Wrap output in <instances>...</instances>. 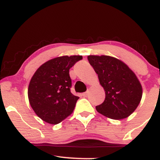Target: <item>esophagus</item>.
Listing matches in <instances>:
<instances>
[{
  "label": "esophagus",
  "mask_w": 160,
  "mask_h": 160,
  "mask_svg": "<svg viewBox=\"0 0 160 160\" xmlns=\"http://www.w3.org/2000/svg\"><path fill=\"white\" fill-rule=\"evenodd\" d=\"M88 94H89V92H83V93H82V96H83V97H86V96H87V95H88Z\"/></svg>",
  "instance_id": "obj_1"
}]
</instances>
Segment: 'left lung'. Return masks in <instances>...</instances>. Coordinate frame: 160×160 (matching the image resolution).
Instances as JSON below:
<instances>
[{
    "mask_svg": "<svg viewBox=\"0 0 160 160\" xmlns=\"http://www.w3.org/2000/svg\"><path fill=\"white\" fill-rule=\"evenodd\" d=\"M105 91V99L95 107L101 114L121 120L135 111L142 97V86L135 73L120 59L109 56H88Z\"/></svg>",
    "mask_w": 160,
    "mask_h": 160,
    "instance_id": "obj_1",
    "label": "left lung"
}]
</instances>
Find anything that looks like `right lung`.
I'll return each instance as SVG.
<instances>
[{
	"mask_svg": "<svg viewBox=\"0 0 160 160\" xmlns=\"http://www.w3.org/2000/svg\"><path fill=\"white\" fill-rule=\"evenodd\" d=\"M82 56H64L46 62L31 79L29 103L41 120L56 125L74 111L79 97L71 92L69 70Z\"/></svg>",
	"mask_w": 160,
	"mask_h": 160,
	"instance_id": "add662e5",
	"label": "right lung"
}]
</instances>
